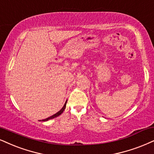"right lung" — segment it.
Instances as JSON below:
<instances>
[{
  "label": "right lung",
  "mask_w": 154,
  "mask_h": 154,
  "mask_svg": "<svg viewBox=\"0 0 154 154\" xmlns=\"http://www.w3.org/2000/svg\"><path fill=\"white\" fill-rule=\"evenodd\" d=\"M66 103H67V100H66V103H65V104H64V106H63V108L61 109L58 112H57V113H56V114H54V115H53V116H50V117H48V118H47V119H43V120H42L43 121H48V120H50V119H54V118H56V117H57V116H60V114H61V113H63V111H64V109H66Z\"/></svg>",
  "instance_id": "obj_1"
}]
</instances>
